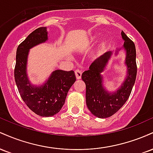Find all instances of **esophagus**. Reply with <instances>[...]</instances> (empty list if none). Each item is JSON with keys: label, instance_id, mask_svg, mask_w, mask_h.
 Instances as JSON below:
<instances>
[{"label": "esophagus", "instance_id": "esophagus-1", "mask_svg": "<svg viewBox=\"0 0 153 153\" xmlns=\"http://www.w3.org/2000/svg\"><path fill=\"white\" fill-rule=\"evenodd\" d=\"M75 76H76L77 79H80L81 78V75H82V72L80 71V70L77 69L75 71Z\"/></svg>", "mask_w": 153, "mask_h": 153}]
</instances>
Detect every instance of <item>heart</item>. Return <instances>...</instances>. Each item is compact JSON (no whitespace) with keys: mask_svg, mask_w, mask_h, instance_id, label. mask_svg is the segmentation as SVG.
Masks as SVG:
<instances>
[{"mask_svg":"<svg viewBox=\"0 0 153 153\" xmlns=\"http://www.w3.org/2000/svg\"><path fill=\"white\" fill-rule=\"evenodd\" d=\"M96 37H95V36H94V37L91 38V39L89 40L88 42L90 43V44H91V43H94V42L96 41ZM102 45H104V42H103V43H102Z\"/></svg>","mask_w":153,"mask_h":153,"instance_id":"1","label":"heart"}]
</instances>
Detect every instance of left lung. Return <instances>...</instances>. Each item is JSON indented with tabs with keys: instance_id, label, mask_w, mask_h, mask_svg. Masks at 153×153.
Here are the masks:
<instances>
[{
	"instance_id": "obj_1",
	"label": "left lung",
	"mask_w": 153,
	"mask_h": 153,
	"mask_svg": "<svg viewBox=\"0 0 153 153\" xmlns=\"http://www.w3.org/2000/svg\"><path fill=\"white\" fill-rule=\"evenodd\" d=\"M122 36L124 40V47L127 51L126 64L127 76L122 87L114 94H109L103 88L102 76L103 71L111 52H106L94 61L89 67L88 71L82 74V80L86 87V104L91 113L99 118L111 117L126 103L130 96L137 77V67L136 63V49L134 42L124 31Z\"/></svg>"
}]
</instances>
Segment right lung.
<instances>
[{"label": "right lung", "instance_id": "add662e5", "mask_svg": "<svg viewBox=\"0 0 153 153\" xmlns=\"http://www.w3.org/2000/svg\"><path fill=\"white\" fill-rule=\"evenodd\" d=\"M47 39L46 27H39L31 33L16 50L14 78L21 97L26 106L41 117H52L60 111L66 96L75 80L73 71L57 70L51 75L45 85L34 87L26 76V61L29 50Z\"/></svg>", "mask_w": 153, "mask_h": 153}]
</instances>
